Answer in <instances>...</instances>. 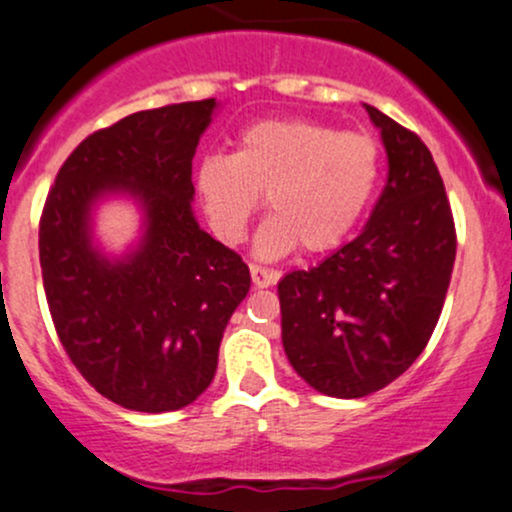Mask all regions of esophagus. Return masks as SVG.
I'll return each mask as SVG.
<instances>
[{"label":"esophagus","instance_id":"34e87169","mask_svg":"<svg viewBox=\"0 0 512 512\" xmlns=\"http://www.w3.org/2000/svg\"><path fill=\"white\" fill-rule=\"evenodd\" d=\"M250 274H252V284H255L257 289H267V286H272L281 279V272L262 267V264H250Z\"/></svg>","mask_w":512,"mask_h":512}]
</instances>
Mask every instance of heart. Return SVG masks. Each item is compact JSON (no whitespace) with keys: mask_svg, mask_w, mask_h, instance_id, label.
<instances>
[{"mask_svg":"<svg viewBox=\"0 0 512 512\" xmlns=\"http://www.w3.org/2000/svg\"><path fill=\"white\" fill-rule=\"evenodd\" d=\"M378 178L380 144L370 134L269 117L238 134L236 154H209L199 163L197 192L226 243L245 238L267 195L274 214L257 233V255L281 257L298 245L320 255L351 236Z\"/></svg>","mask_w":512,"mask_h":512,"instance_id":"b5f03b06","label":"heart"}]
</instances>
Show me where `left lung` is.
Here are the masks:
<instances>
[{
  "mask_svg": "<svg viewBox=\"0 0 512 512\" xmlns=\"http://www.w3.org/2000/svg\"><path fill=\"white\" fill-rule=\"evenodd\" d=\"M387 151V182L358 238L279 281L281 339L296 373L330 397L383 390L438 325L457 252L455 219L431 151L366 105Z\"/></svg>",
  "mask_w": 512,
  "mask_h": 512,
  "instance_id": "1",
  "label": "left lung"
}]
</instances>
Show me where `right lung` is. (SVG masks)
Returning <instances> with one entry per match:
<instances>
[{
  "instance_id": "add662e5",
  "label": "right lung",
  "mask_w": 512,
  "mask_h": 512,
  "mask_svg": "<svg viewBox=\"0 0 512 512\" xmlns=\"http://www.w3.org/2000/svg\"><path fill=\"white\" fill-rule=\"evenodd\" d=\"M214 98L170 103L88 134L57 170L40 214V269L57 337L86 383L132 411H175L214 380L228 320L250 269L197 226L192 156ZM145 202L143 248L113 265L87 243L103 191Z\"/></svg>"
}]
</instances>
